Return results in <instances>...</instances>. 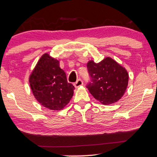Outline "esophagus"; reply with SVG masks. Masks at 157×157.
Masks as SVG:
<instances>
[{
	"label": "esophagus",
	"mask_w": 157,
	"mask_h": 157,
	"mask_svg": "<svg viewBox=\"0 0 157 157\" xmlns=\"http://www.w3.org/2000/svg\"><path fill=\"white\" fill-rule=\"evenodd\" d=\"M83 84V81H82L81 79H78V80H77V81L74 84V86H75V88H78V87L81 86Z\"/></svg>",
	"instance_id": "obj_1"
}]
</instances>
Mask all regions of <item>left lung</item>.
<instances>
[{
    "mask_svg": "<svg viewBox=\"0 0 157 157\" xmlns=\"http://www.w3.org/2000/svg\"><path fill=\"white\" fill-rule=\"evenodd\" d=\"M87 68L91 78L87 88L94 98L107 105L123 97L128 83V74L124 67L107 57L99 63L90 60Z\"/></svg>",
    "mask_w": 157,
    "mask_h": 157,
    "instance_id": "1",
    "label": "left lung"
}]
</instances>
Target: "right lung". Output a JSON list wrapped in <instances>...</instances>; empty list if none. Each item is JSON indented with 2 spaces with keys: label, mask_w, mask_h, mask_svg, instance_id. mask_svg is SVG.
Here are the masks:
<instances>
[{
  "label": "right lung",
  "mask_w": 157,
  "mask_h": 157,
  "mask_svg": "<svg viewBox=\"0 0 157 157\" xmlns=\"http://www.w3.org/2000/svg\"><path fill=\"white\" fill-rule=\"evenodd\" d=\"M29 81L33 96L49 109H62L74 95V86L67 82L66 74L59 67V61L48 53L38 60Z\"/></svg>",
  "instance_id": "add662e5"
}]
</instances>
